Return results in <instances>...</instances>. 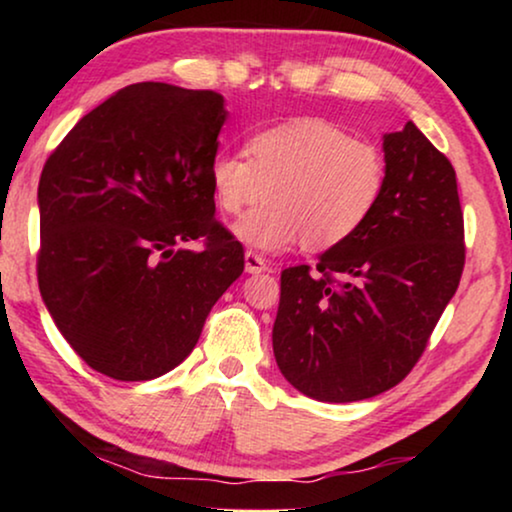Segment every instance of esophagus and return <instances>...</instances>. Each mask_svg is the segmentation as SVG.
Here are the masks:
<instances>
[{
  "label": "esophagus",
  "instance_id": "1",
  "mask_svg": "<svg viewBox=\"0 0 512 512\" xmlns=\"http://www.w3.org/2000/svg\"><path fill=\"white\" fill-rule=\"evenodd\" d=\"M244 270H247L249 275H258V272L268 270V261H265L261 254H256V251H247V254H244Z\"/></svg>",
  "mask_w": 512,
  "mask_h": 512
}]
</instances>
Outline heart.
<instances>
[{
	"label": "heart",
	"instance_id": "heart-1",
	"mask_svg": "<svg viewBox=\"0 0 512 512\" xmlns=\"http://www.w3.org/2000/svg\"><path fill=\"white\" fill-rule=\"evenodd\" d=\"M216 207L240 214L235 223L247 247L286 251L305 244L326 251L347 242L375 212L387 186L380 146L352 137L324 118H293L254 132L247 156L219 151L207 170Z\"/></svg>",
	"mask_w": 512,
	"mask_h": 512
}]
</instances>
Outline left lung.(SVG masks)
Listing matches in <instances>:
<instances>
[{
	"instance_id": "8db88e82",
	"label": "left lung",
	"mask_w": 512,
	"mask_h": 512,
	"mask_svg": "<svg viewBox=\"0 0 512 512\" xmlns=\"http://www.w3.org/2000/svg\"><path fill=\"white\" fill-rule=\"evenodd\" d=\"M387 186L317 272H282L272 349L300 394L352 403L396 387L422 356L464 270V214L450 160L408 121L382 137Z\"/></svg>"
}]
</instances>
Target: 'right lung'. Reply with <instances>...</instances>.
I'll return each instance as SVG.
<instances>
[{"mask_svg": "<svg viewBox=\"0 0 512 512\" xmlns=\"http://www.w3.org/2000/svg\"><path fill=\"white\" fill-rule=\"evenodd\" d=\"M226 118L214 90L132 83L46 160L39 291L97 373L121 382L170 373L242 275V244L214 219L207 179ZM200 236L202 250L183 247Z\"/></svg>", "mask_w": 512, "mask_h": 512, "instance_id": "obj_1", "label": "right lung"}]
</instances>
